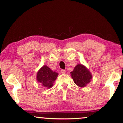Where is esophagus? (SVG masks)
I'll list each match as a JSON object with an SVG mask.
<instances>
[{
    "label": "esophagus",
    "instance_id": "34e87169",
    "mask_svg": "<svg viewBox=\"0 0 123 123\" xmlns=\"http://www.w3.org/2000/svg\"><path fill=\"white\" fill-rule=\"evenodd\" d=\"M61 73L62 74H65L66 73V71L65 70H61Z\"/></svg>",
    "mask_w": 123,
    "mask_h": 123
}]
</instances>
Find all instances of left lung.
Listing matches in <instances>:
<instances>
[{
    "instance_id": "left-lung-1",
    "label": "left lung",
    "mask_w": 123,
    "mask_h": 123,
    "mask_svg": "<svg viewBox=\"0 0 123 123\" xmlns=\"http://www.w3.org/2000/svg\"><path fill=\"white\" fill-rule=\"evenodd\" d=\"M70 74H71V77L75 84L80 87L86 86L92 79L91 72L82 64L79 63L76 66Z\"/></svg>"
}]
</instances>
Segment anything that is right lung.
<instances>
[{
  "label": "right lung",
  "mask_w": 123,
  "mask_h": 123,
  "mask_svg": "<svg viewBox=\"0 0 123 123\" xmlns=\"http://www.w3.org/2000/svg\"><path fill=\"white\" fill-rule=\"evenodd\" d=\"M58 76V73L53 72L46 65L41 67L37 74L38 82L47 89L52 87L53 83Z\"/></svg>",
  "instance_id": "obj_1"
}]
</instances>
